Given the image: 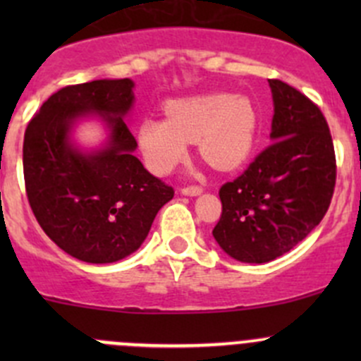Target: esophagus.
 I'll return each instance as SVG.
<instances>
[{
	"label": "esophagus",
	"mask_w": 361,
	"mask_h": 361,
	"mask_svg": "<svg viewBox=\"0 0 361 361\" xmlns=\"http://www.w3.org/2000/svg\"><path fill=\"white\" fill-rule=\"evenodd\" d=\"M181 194H183V195H190V197H194V195H201L202 194V187H199V185H190V187H183V188H181Z\"/></svg>",
	"instance_id": "34e87169"
}]
</instances>
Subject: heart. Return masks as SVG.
Here are the masks:
<instances>
[{
    "label": "heart",
    "mask_w": 361,
    "mask_h": 361,
    "mask_svg": "<svg viewBox=\"0 0 361 361\" xmlns=\"http://www.w3.org/2000/svg\"><path fill=\"white\" fill-rule=\"evenodd\" d=\"M167 118L147 116L137 145L154 173L167 174L187 157L188 143L209 166L231 171L245 164L258 133V111L245 96L214 92L178 97L164 104Z\"/></svg>",
    "instance_id": "1"
}]
</instances>
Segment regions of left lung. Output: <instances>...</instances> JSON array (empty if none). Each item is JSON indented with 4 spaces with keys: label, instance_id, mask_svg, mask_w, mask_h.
Returning <instances> with one entry per match:
<instances>
[{
    "label": "left lung",
    "instance_id": "8db88e82",
    "mask_svg": "<svg viewBox=\"0 0 361 361\" xmlns=\"http://www.w3.org/2000/svg\"><path fill=\"white\" fill-rule=\"evenodd\" d=\"M274 101L271 145L220 188V248L245 264H265L293 250L325 216L336 188L329 123L309 97L269 80Z\"/></svg>",
    "mask_w": 361,
    "mask_h": 361
}]
</instances>
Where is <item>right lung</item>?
<instances>
[{
  "label": "right lung",
  "instance_id": "add662e5",
  "mask_svg": "<svg viewBox=\"0 0 361 361\" xmlns=\"http://www.w3.org/2000/svg\"><path fill=\"white\" fill-rule=\"evenodd\" d=\"M134 82L94 80L57 90L24 134L23 164L29 206L45 234L71 257L111 264L134 253L173 187L148 173L123 116L134 104ZM97 114L111 134L99 151L71 141L78 119Z\"/></svg>",
  "mask_w": 361,
  "mask_h": 361
}]
</instances>
